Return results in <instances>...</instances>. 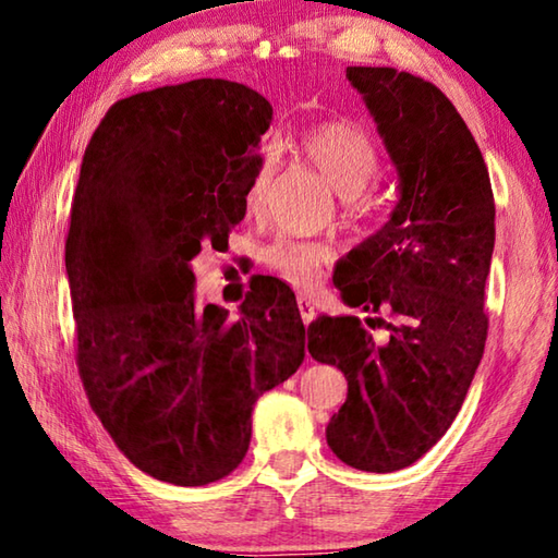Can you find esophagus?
Wrapping results in <instances>:
<instances>
[{
	"label": "esophagus",
	"mask_w": 558,
	"mask_h": 558,
	"mask_svg": "<svg viewBox=\"0 0 558 558\" xmlns=\"http://www.w3.org/2000/svg\"><path fill=\"white\" fill-rule=\"evenodd\" d=\"M298 310H300V317H302V323L305 325H310L315 319V305L313 302H310V298H305V295H300L298 298Z\"/></svg>",
	"instance_id": "1"
}]
</instances>
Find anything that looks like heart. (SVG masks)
<instances>
[{
	"label": "heart",
	"mask_w": 558,
	"mask_h": 558,
	"mask_svg": "<svg viewBox=\"0 0 558 558\" xmlns=\"http://www.w3.org/2000/svg\"><path fill=\"white\" fill-rule=\"evenodd\" d=\"M302 157L332 184L339 196L352 204L354 221H372L376 202L366 194L381 174V155L364 130L349 122H319L298 140ZM272 182V157H263L245 189V206L260 211L266 206ZM335 263V248L325 241L280 239L268 245L266 266L290 286L313 288Z\"/></svg>",
	"instance_id": "obj_1"
}]
</instances>
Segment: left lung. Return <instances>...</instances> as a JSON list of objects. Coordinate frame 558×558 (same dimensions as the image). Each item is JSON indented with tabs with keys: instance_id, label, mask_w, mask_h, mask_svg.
<instances>
[{
	"instance_id": "8db88e82",
	"label": "left lung",
	"mask_w": 558,
	"mask_h": 558,
	"mask_svg": "<svg viewBox=\"0 0 558 558\" xmlns=\"http://www.w3.org/2000/svg\"><path fill=\"white\" fill-rule=\"evenodd\" d=\"M401 177L391 221L337 266L354 315L315 319L307 352L347 376L327 426L335 456L393 472L436 446L483 359L495 196L483 153L442 90L421 75L349 65Z\"/></svg>"
}]
</instances>
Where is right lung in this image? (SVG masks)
<instances>
[{"instance_id":"1","label":"right lung","mask_w":558,"mask_h":558,"mask_svg":"<svg viewBox=\"0 0 558 558\" xmlns=\"http://www.w3.org/2000/svg\"><path fill=\"white\" fill-rule=\"evenodd\" d=\"M270 102L202 78L110 106L83 155L65 235L75 364L132 465L199 487L241 465L258 396L298 372L305 327L286 282L241 317L194 302L192 260L245 216Z\"/></svg>"}]
</instances>
